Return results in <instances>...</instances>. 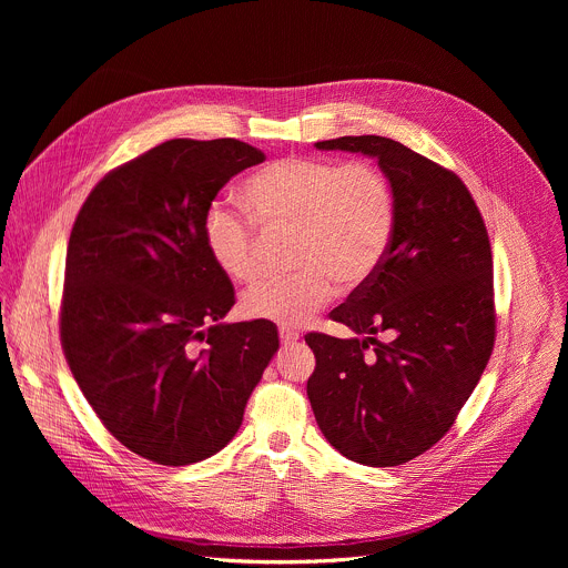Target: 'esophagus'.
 I'll return each instance as SVG.
<instances>
[{
    "instance_id": "1",
    "label": "esophagus",
    "mask_w": 568,
    "mask_h": 568,
    "mask_svg": "<svg viewBox=\"0 0 568 568\" xmlns=\"http://www.w3.org/2000/svg\"><path fill=\"white\" fill-rule=\"evenodd\" d=\"M278 335H281V344H283V346H290V344H296V342H298V335L292 333L290 328H281Z\"/></svg>"
}]
</instances>
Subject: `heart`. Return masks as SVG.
<instances>
[{
  "instance_id": "b5f03b06",
  "label": "heart",
  "mask_w": 568,
  "mask_h": 568,
  "mask_svg": "<svg viewBox=\"0 0 568 568\" xmlns=\"http://www.w3.org/2000/svg\"><path fill=\"white\" fill-rule=\"evenodd\" d=\"M251 215L213 202L202 217L211 263L233 283L254 278V224L294 229L292 267L240 298V314L296 328L342 290L364 285L382 265L395 229L388 180L371 164H337L321 156H285L242 184Z\"/></svg>"
}]
</instances>
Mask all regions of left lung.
<instances>
[{"label": "left lung", "mask_w": 568, "mask_h": 568, "mask_svg": "<svg viewBox=\"0 0 568 568\" xmlns=\"http://www.w3.org/2000/svg\"><path fill=\"white\" fill-rule=\"evenodd\" d=\"M314 145L377 159L395 229L377 272L331 312L353 337L305 335L316 357L307 397L339 454L402 465L449 432L493 355L488 231L460 178L399 141L364 134Z\"/></svg>", "instance_id": "1"}]
</instances>
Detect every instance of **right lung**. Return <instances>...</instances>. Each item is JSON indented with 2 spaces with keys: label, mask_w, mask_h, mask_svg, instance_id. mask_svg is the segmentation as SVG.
Listing matches in <instances>:
<instances>
[{
  "label": "right lung",
  "mask_w": 568,
  "mask_h": 568,
  "mask_svg": "<svg viewBox=\"0 0 568 568\" xmlns=\"http://www.w3.org/2000/svg\"><path fill=\"white\" fill-rule=\"evenodd\" d=\"M261 161L237 139H171L105 175L73 222L64 357L108 432L152 463L220 452L278 351L274 323L222 321L233 285L202 240L217 191Z\"/></svg>",
  "instance_id": "1"
}]
</instances>
